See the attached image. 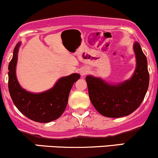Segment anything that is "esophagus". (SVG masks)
Here are the masks:
<instances>
[{
  "label": "esophagus",
  "instance_id": "esophagus-1",
  "mask_svg": "<svg viewBox=\"0 0 158 158\" xmlns=\"http://www.w3.org/2000/svg\"><path fill=\"white\" fill-rule=\"evenodd\" d=\"M87 73H88V69L87 68H82L81 70V75H85Z\"/></svg>",
  "mask_w": 158,
  "mask_h": 158
}]
</instances>
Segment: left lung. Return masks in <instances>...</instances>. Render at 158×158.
I'll list each match as a JSON object with an SVG mask.
<instances>
[{"label":"left lung","mask_w":158,"mask_h":158,"mask_svg":"<svg viewBox=\"0 0 158 158\" xmlns=\"http://www.w3.org/2000/svg\"><path fill=\"white\" fill-rule=\"evenodd\" d=\"M134 50L137 68L131 79L118 85H110L99 78L86 77L88 94L96 110L105 117L119 118L131 114L144 99L149 83L147 59L140 45L135 42Z\"/></svg>","instance_id":"obj_1"}]
</instances>
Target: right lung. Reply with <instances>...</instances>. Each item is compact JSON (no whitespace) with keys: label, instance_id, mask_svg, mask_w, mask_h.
I'll return each instance as SVG.
<instances>
[{"label":"right lung","instance_id":"right-lung-1","mask_svg":"<svg viewBox=\"0 0 158 158\" xmlns=\"http://www.w3.org/2000/svg\"><path fill=\"white\" fill-rule=\"evenodd\" d=\"M20 43L14 49L9 64L8 87L10 97L16 108L27 118L38 123H49L61 117L68 102L72 86L80 75L73 73L62 77L55 86L41 94H32L23 90L16 79L15 66Z\"/></svg>","mask_w":158,"mask_h":158}]
</instances>
